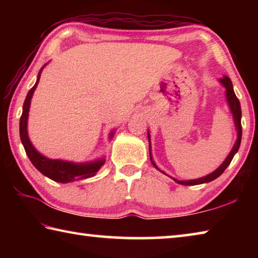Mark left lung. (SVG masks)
Returning a JSON list of instances; mask_svg holds the SVG:
<instances>
[{"label": "left lung", "instance_id": "1", "mask_svg": "<svg viewBox=\"0 0 258 258\" xmlns=\"http://www.w3.org/2000/svg\"><path fill=\"white\" fill-rule=\"evenodd\" d=\"M222 84L225 86L226 89V98H228V102H229V106L231 108V111L233 113V117H234V121H235V126H237V131H238V140L237 142H235V145L233 147L232 151L230 152V155L228 156V158L224 160V163L222 164L220 167H218L215 172H213L209 174L207 176H204L202 178H198V180H191V181H178L174 178V181L180 183V184H184V185H196V184H202V183H207V182H211L213 180H215L218 176L221 175L222 173L225 171V168L228 167L230 165L231 160L233 159L234 155L237 154V151L239 150V147H240V142H241V135H242V127H241V107H240V102H239V99L237 98V95H235L234 91H233V86H232V82H231L230 78L228 76H224L223 78L221 80ZM149 134H148V139H149ZM149 150H150V139H149ZM150 159H151V163L152 165L155 166L156 168H158L157 166L155 165L154 161H152L151 158V154H150ZM161 173H164L163 171H160Z\"/></svg>", "mask_w": 258, "mask_h": 258}]
</instances>
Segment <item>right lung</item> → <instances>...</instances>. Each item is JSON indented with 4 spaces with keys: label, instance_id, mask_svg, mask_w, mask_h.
Returning <instances> with one entry per match:
<instances>
[{
    "label": "right lung",
    "instance_id": "right-lung-1",
    "mask_svg": "<svg viewBox=\"0 0 258 258\" xmlns=\"http://www.w3.org/2000/svg\"><path fill=\"white\" fill-rule=\"evenodd\" d=\"M41 73L38 74L36 84H35L32 89L29 90L27 97L25 99L24 107H23V113L20 117V124H19V131H20V139L23 142L24 148L26 150L29 160L32 164L40 171L43 175L47 176L51 180L60 183H68L76 180H82V178H87L95 175V173L99 171V168L103 165L104 160H98L94 163L90 164H73L68 163V161L62 160H52L46 158V157L42 156L40 152L35 150L32 143H30L28 135H27V118H28V111H29V104L30 99L33 97V93L40 81Z\"/></svg>",
    "mask_w": 258,
    "mask_h": 258
}]
</instances>
